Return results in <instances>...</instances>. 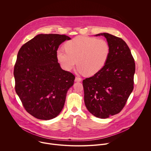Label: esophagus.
Returning <instances> with one entry per match:
<instances>
[{"instance_id":"1","label":"esophagus","mask_w":151,"mask_h":151,"mask_svg":"<svg viewBox=\"0 0 151 151\" xmlns=\"http://www.w3.org/2000/svg\"><path fill=\"white\" fill-rule=\"evenodd\" d=\"M75 81V82H81L82 81V79L79 77H76Z\"/></svg>"}]
</instances>
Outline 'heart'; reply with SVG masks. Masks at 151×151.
Returning <instances> with one entry per match:
<instances>
[{"mask_svg": "<svg viewBox=\"0 0 151 151\" xmlns=\"http://www.w3.org/2000/svg\"><path fill=\"white\" fill-rule=\"evenodd\" d=\"M65 50L59 49L57 51L62 68L70 71L77 63L79 72L87 76L99 72L110 54V46L106 40L88 36H77L68 41Z\"/></svg>", "mask_w": 151, "mask_h": 151, "instance_id": "1", "label": "heart"}]
</instances>
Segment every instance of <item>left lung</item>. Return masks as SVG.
<instances>
[{"instance_id":"8db88e82","label":"left lung","mask_w":151,"mask_h":151,"mask_svg":"<svg viewBox=\"0 0 151 151\" xmlns=\"http://www.w3.org/2000/svg\"><path fill=\"white\" fill-rule=\"evenodd\" d=\"M110 46L104 66L92 77L83 80L84 101L88 111L99 118L119 113L133 90L135 63L125 42L103 33Z\"/></svg>"}]
</instances>
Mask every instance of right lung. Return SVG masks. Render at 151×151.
Masks as SVG:
<instances>
[{"mask_svg":"<svg viewBox=\"0 0 151 151\" xmlns=\"http://www.w3.org/2000/svg\"><path fill=\"white\" fill-rule=\"evenodd\" d=\"M70 38L64 35L40 34L19 49L14 70L15 91L26 111L36 118L59 115L75 76L58 63L59 45Z\"/></svg>","mask_w":151,"mask_h":151,"instance_id":"add662e5","label":"right lung"}]
</instances>
